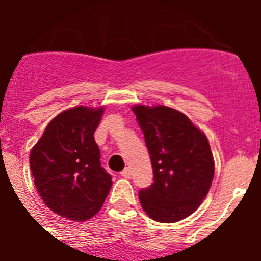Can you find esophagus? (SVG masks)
I'll list each match as a JSON object with an SVG mask.
<instances>
[{"label": "esophagus", "instance_id": "34e87169", "mask_svg": "<svg viewBox=\"0 0 261 261\" xmlns=\"http://www.w3.org/2000/svg\"><path fill=\"white\" fill-rule=\"evenodd\" d=\"M120 175H121L123 177H125V179H129V177H130V175H132V171H130V168L126 167V168H124L123 171L120 172Z\"/></svg>", "mask_w": 261, "mask_h": 261}]
</instances>
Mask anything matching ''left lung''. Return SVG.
I'll list each match as a JSON object with an SVG mask.
<instances>
[{"label":"left lung","mask_w":261,"mask_h":261,"mask_svg":"<svg viewBox=\"0 0 261 261\" xmlns=\"http://www.w3.org/2000/svg\"><path fill=\"white\" fill-rule=\"evenodd\" d=\"M150 154L154 183L138 192L147 216L165 223L192 214L206 197L214 159L206 136L184 114L166 106H135Z\"/></svg>","instance_id":"left-lung-1"}]
</instances>
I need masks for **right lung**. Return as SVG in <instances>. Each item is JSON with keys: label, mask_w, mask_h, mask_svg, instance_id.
Masks as SVG:
<instances>
[{"label": "right lung", "mask_w": 261, "mask_h": 261, "mask_svg": "<svg viewBox=\"0 0 261 261\" xmlns=\"http://www.w3.org/2000/svg\"><path fill=\"white\" fill-rule=\"evenodd\" d=\"M103 108H70L57 115L32 147L30 167L48 208L73 221H86L102 208L112 177L100 165L94 140Z\"/></svg>", "instance_id": "obj_1"}]
</instances>
